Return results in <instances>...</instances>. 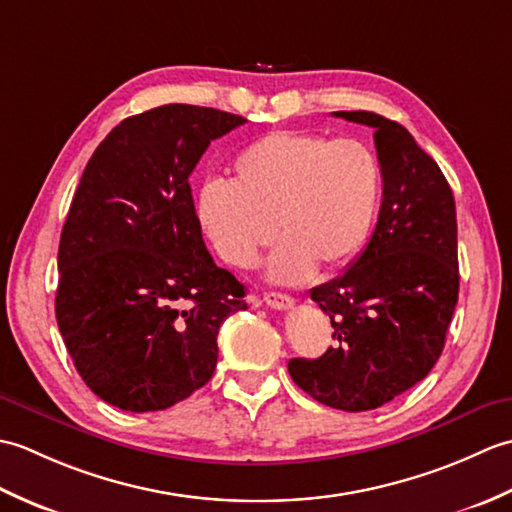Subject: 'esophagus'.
<instances>
[{
	"instance_id": "obj_1",
	"label": "esophagus",
	"mask_w": 512,
	"mask_h": 512,
	"mask_svg": "<svg viewBox=\"0 0 512 512\" xmlns=\"http://www.w3.org/2000/svg\"><path fill=\"white\" fill-rule=\"evenodd\" d=\"M264 303L275 310H288L295 306V299L290 295H284V292H268V295H264Z\"/></svg>"
}]
</instances>
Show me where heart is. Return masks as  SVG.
I'll use <instances>...</instances> for the list:
<instances>
[{"mask_svg": "<svg viewBox=\"0 0 512 512\" xmlns=\"http://www.w3.org/2000/svg\"><path fill=\"white\" fill-rule=\"evenodd\" d=\"M235 180H206L195 213L226 264L248 268L284 235L268 262L281 284L336 270L361 255L376 222L383 173L361 140L273 132L233 160Z\"/></svg>", "mask_w": 512, "mask_h": 512, "instance_id": "1", "label": "heart"}]
</instances>
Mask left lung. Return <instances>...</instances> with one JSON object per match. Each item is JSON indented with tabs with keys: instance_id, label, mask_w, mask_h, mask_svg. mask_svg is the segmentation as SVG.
I'll list each match as a JSON object with an SVG mask.
<instances>
[{
	"instance_id": "1",
	"label": "left lung",
	"mask_w": 512,
	"mask_h": 512,
	"mask_svg": "<svg viewBox=\"0 0 512 512\" xmlns=\"http://www.w3.org/2000/svg\"><path fill=\"white\" fill-rule=\"evenodd\" d=\"M374 129L383 202L365 250L310 290L336 339L319 358H290L292 380L341 411L383 407L431 372L460 290L455 200L438 162L405 127L374 112H334Z\"/></svg>"
}]
</instances>
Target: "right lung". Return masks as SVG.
<instances>
[{
  "label": "right lung",
  "instance_id": "obj_1",
  "mask_svg": "<svg viewBox=\"0 0 512 512\" xmlns=\"http://www.w3.org/2000/svg\"><path fill=\"white\" fill-rule=\"evenodd\" d=\"M246 118L198 105L129 116L96 147L59 244V332L76 372L123 411H160L209 383L217 332L246 290L215 266L189 176Z\"/></svg>",
  "mask_w": 512,
  "mask_h": 512
}]
</instances>
